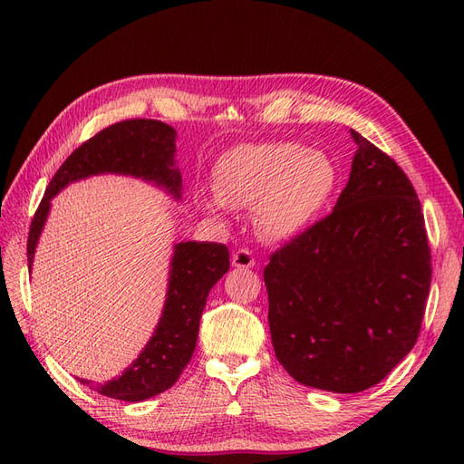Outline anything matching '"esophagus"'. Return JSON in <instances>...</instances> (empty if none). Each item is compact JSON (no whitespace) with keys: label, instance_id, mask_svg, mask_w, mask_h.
Segmentation results:
<instances>
[{"label":"esophagus","instance_id":"1","mask_svg":"<svg viewBox=\"0 0 464 464\" xmlns=\"http://www.w3.org/2000/svg\"><path fill=\"white\" fill-rule=\"evenodd\" d=\"M232 265L237 266V269H251L256 265V259L249 249H237L232 256Z\"/></svg>","mask_w":464,"mask_h":464}]
</instances>
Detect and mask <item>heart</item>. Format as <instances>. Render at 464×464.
I'll list each match as a JSON object with an SVG mask.
<instances>
[{"mask_svg":"<svg viewBox=\"0 0 464 464\" xmlns=\"http://www.w3.org/2000/svg\"><path fill=\"white\" fill-rule=\"evenodd\" d=\"M215 198L203 201L210 215L227 207L254 208L261 237L288 242L315 222L336 186V168L321 150L298 143L242 145L222 154L213 172Z\"/></svg>","mask_w":464,"mask_h":464,"instance_id":"1","label":"heart"}]
</instances>
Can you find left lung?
<instances>
[{
  "label": "left lung",
  "mask_w": 464,
  "mask_h": 464,
  "mask_svg": "<svg viewBox=\"0 0 464 464\" xmlns=\"http://www.w3.org/2000/svg\"><path fill=\"white\" fill-rule=\"evenodd\" d=\"M358 150L333 213L271 256L273 348L298 383L331 392L377 385L411 353L431 283L422 207L383 150Z\"/></svg>",
  "instance_id": "obj_1"
}]
</instances>
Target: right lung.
Here are the masks:
<instances>
[{
	"label": "right lung",
	"instance_id": "right-lung-1",
	"mask_svg": "<svg viewBox=\"0 0 464 464\" xmlns=\"http://www.w3.org/2000/svg\"><path fill=\"white\" fill-rule=\"evenodd\" d=\"M176 130L159 120H125L110 125L69 154L53 174L31 222L26 257L33 266L38 237L44 230L50 201L77 179L98 174H123L152 181L174 199L181 198L176 168ZM230 254L224 244L179 242L174 246L164 310L150 341L120 377L94 385L104 397L139 402L170 389L193 356L207 296L228 273ZM91 385L87 379H79Z\"/></svg>",
	"mask_w": 464,
	"mask_h": 464
}]
</instances>
